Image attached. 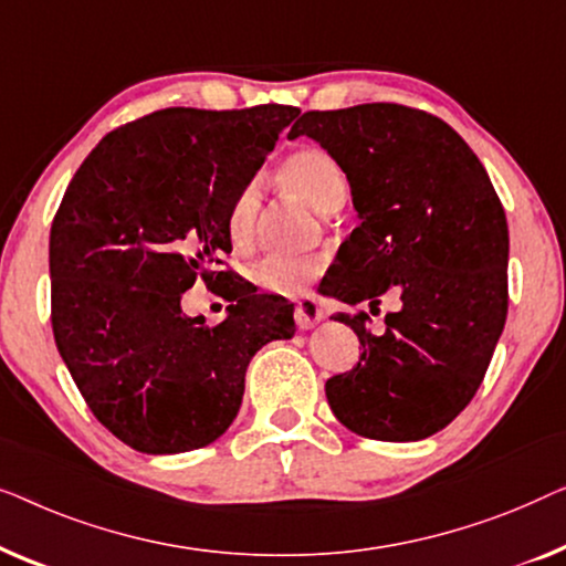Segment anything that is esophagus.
I'll return each instance as SVG.
<instances>
[{
    "mask_svg": "<svg viewBox=\"0 0 566 566\" xmlns=\"http://www.w3.org/2000/svg\"><path fill=\"white\" fill-rule=\"evenodd\" d=\"M321 321H323V310H321V305H317L313 297L300 300L297 305H294V323H297V328L307 331V328H313V325L321 323Z\"/></svg>",
    "mask_w": 566,
    "mask_h": 566,
    "instance_id": "esophagus-1",
    "label": "esophagus"
}]
</instances>
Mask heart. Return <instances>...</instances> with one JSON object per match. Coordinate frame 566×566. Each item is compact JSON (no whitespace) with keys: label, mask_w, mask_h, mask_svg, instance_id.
Masks as SVG:
<instances>
[{"label":"heart","mask_w":566,"mask_h":566,"mask_svg":"<svg viewBox=\"0 0 566 566\" xmlns=\"http://www.w3.org/2000/svg\"><path fill=\"white\" fill-rule=\"evenodd\" d=\"M282 181L297 192L317 212H333L344 205L348 195V179L338 158L321 146H302L292 150L282 161ZM261 210V181L249 179L238 189L228 207L226 230L235 249H249L256 235V218ZM325 261L317 256H272L261 259L253 266V282L269 294L297 297L323 274Z\"/></svg>","instance_id":"1"}]
</instances>
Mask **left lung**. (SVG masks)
<instances>
[{
	"label": "left lung",
	"instance_id": "left-lung-1",
	"mask_svg": "<svg viewBox=\"0 0 566 566\" xmlns=\"http://www.w3.org/2000/svg\"><path fill=\"white\" fill-rule=\"evenodd\" d=\"M331 150L352 185L359 228L325 274L333 297L371 313H338L361 344L352 371L325 381L331 410L371 441H420L472 402L507 315V220L464 138L423 109L371 102L310 109L290 138Z\"/></svg>",
	"mask_w": 566,
	"mask_h": 566
}]
</instances>
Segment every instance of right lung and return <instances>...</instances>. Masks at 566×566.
Masks as SVG:
<instances>
[{
  "mask_svg": "<svg viewBox=\"0 0 566 566\" xmlns=\"http://www.w3.org/2000/svg\"><path fill=\"white\" fill-rule=\"evenodd\" d=\"M290 105L166 107L107 133L66 187L51 226V325L94 418L143 453L195 451L228 431L251 356L294 333V307L230 269L226 218ZM197 279L229 317L180 313Z\"/></svg>",
  "mask_w": 566,
  "mask_h": 566,
  "instance_id": "1",
  "label": "right lung"
}]
</instances>
